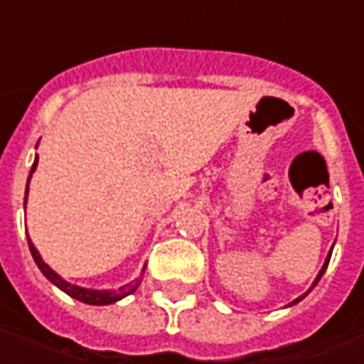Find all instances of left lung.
I'll return each instance as SVG.
<instances>
[{"instance_id":"left-lung-1","label":"left lung","mask_w":364,"mask_h":364,"mask_svg":"<svg viewBox=\"0 0 364 364\" xmlns=\"http://www.w3.org/2000/svg\"><path fill=\"white\" fill-rule=\"evenodd\" d=\"M330 255H332V251H330V253H328V257H326V261H324V265H322V269H320V273L316 275V279H314V284H312V287H314L316 284L320 282V277H322V275H324V272H326V267H328V261H330ZM312 287H310V289H312ZM310 289H308V291H310ZM308 291H306L304 296H300V298H296V300L291 301V304H287V306H294V304H298V301H300V300H304V298L308 296Z\"/></svg>"}]
</instances>
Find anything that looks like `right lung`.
<instances>
[{"label":"right lung","mask_w":364,"mask_h":364,"mask_svg":"<svg viewBox=\"0 0 364 364\" xmlns=\"http://www.w3.org/2000/svg\"><path fill=\"white\" fill-rule=\"evenodd\" d=\"M36 166H38V156H36L34 166H32V170H30V178L34 174ZM30 178H28V184H30ZM26 198H28V190H26ZM23 203H26V200H23ZM28 245H30V253H32V257H34L36 265L40 267V272L44 273L54 286L60 287L64 294H68L70 298H75V300L78 301H85V304H91V306H107V304H113V301H117L121 300V298L133 294V291L137 289V286H139V279H137L135 284H127V286L119 287V289H87V287L73 286V284H68L66 279H63L54 269H50L48 265L42 261L38 249H36L34 243L30 241V237H28Z\"/></svg>","instance_id":"right-lung-1"}]
</instances>
